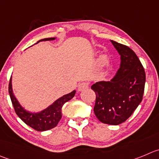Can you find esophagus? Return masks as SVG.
<instances>
[{
  "instance_id": "34e87169",
  "label": "esophagus",
  "mask_w": 159,
  "mask_h": 159,
  "mask_svg": "<svg viewBox=\"0 0 159 159\" xmlns=\"http://www.w3.org/2000/svg\"><path fill=\"white\" fill-rule=\"evenodd\" d=\"M89 87V84L87 83L82 82L78 85V90L79 91H84V90H87Z\"/></svg>"
}]
</instances>
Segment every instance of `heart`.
<instances>
[{
    "instance_id": "obj_1",
    "label": "heart",
    "mask_w": 159,
    "mask_h": 159,
    "mask_svg": "<svg viewBox=\"0 0 159 159\" xmlns=\"http://www.w3.org/2000/svg\"><path fill=\"white\" fill-rule=\"evenodd\" d=\"M98 62H99V65L101 66H104L107 62V58L105 55H102L100 57L99 60H98Z\"/></svg>"
}]
</instances>
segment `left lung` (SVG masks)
I'll use <instances>...</instances> for the list:
<instances>
[{"mask_svg":"<svg viewBox=\"0 0 159 159\" xmlns=\"http://www.w3.org/2000/svg\"><path fill=\"white\" fill-rule=\"evenodd\" d=\"M111 42L120 55L119 69L111 80L97 82L91 89L96 93L95 116L103 123L116 126L130 117L141 102L146 75L132 49Z\"/></svg>","mask_w":159,"mask_h":159,"instance_id":"8db88e82","label":"left lung"}]
</instances>
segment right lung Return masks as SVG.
Returning a JSON list of instances; mask_svg holds the SVG:
<instances>
[{
	"label": "right lung",
	"instance_id": "right-lung-1",
	"mask_svg": "<svg viewBox=\"0 0 159 159\" xmlns=\"http://www.w3.org/2000/svg\"><path fill=\"white\" fill-rule=\"evenodd\" d=\"M55 37L51 38H45L37 41H47V40H54ZM8 92L10 94L11 100L12 102L13 107L15 108L17 116L25 122L26 125L32 127L37 131H46L55 127L58 125V122L61 118V108L66 102L69 101L75 96V90H73L68 94L64 95L56 100L52 105L48 106L45 109L42 110L39 112H31L26 111L16 98L12 90V84H11V77L10 79L8 86Z\"/></svg>",
	"mask_w": 159,
	"mask_h": 159
}]
</instances>
